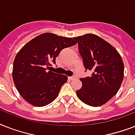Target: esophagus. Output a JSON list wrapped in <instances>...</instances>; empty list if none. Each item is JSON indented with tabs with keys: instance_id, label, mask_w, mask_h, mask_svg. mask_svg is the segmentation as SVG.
Returning a JSON list of instances; mask_svg holds the SVG:
<instances>
[{
	"instance_id": "34e87169",
	"label": "esophagus",
	"mask_w": 135,
	"mask_h": 135,
	"mask_svg": "<svg viewBox=\"0 0 135 135\" xmlns=\"http://www.w3.org/2000/svg\"><path fill=\"white\" fill-rule=\"evenodd\" d=\"M77 78V76H69V80H75V79H76Z\"/></svg>"
}]
</instances>
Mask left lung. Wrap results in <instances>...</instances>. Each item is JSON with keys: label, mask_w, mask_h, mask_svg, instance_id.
<instances>
[{"label": "left lung", "mask_w": 135, "mask_h": 135, "mask_svg": "<svg viewBox=\"0 0 135 135\" xmlns=\"http://www.w3.org/2000/svg\"><path fill=\"white\" fill-rule=\"evenodd\" d=\"M85 70L92 76L80 78L82 88L76 94L83 102L99 107L118 92L124 77V64L120 55L111 44L91 33L74 37Z\"/></svg>", "instance_id": "1"}]
</instances>
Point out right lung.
<instances>
[{
  "label": "right lung",
  "instance_id": "1",
  "mask_svg": "<svg viewBox=\"0 0 135 135\" xmlns=\"http://www.w3.org/2000/svg\"><path fill=\"white\" fill-rule=\"evenodd\" d=\"M71 38L51 33L39 35L22 47L13 63L12 78L20 95L31 104L43 107L57 98L67 81L63 74L46 71L64 48L76 45Z\"/></svg>",
  "mask_w": 135,
  "mask_h": 135
}]
</instances>
